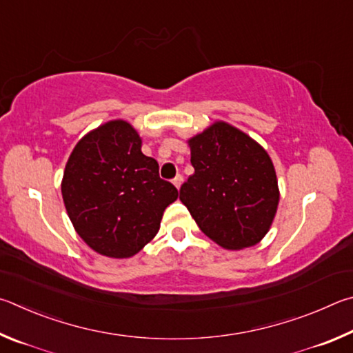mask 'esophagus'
I'll list each match as a JSON object with an SVG mask.
<instances>
[{"instance_id": "34e87169", "label": "esophagus", "mask_w": 353, "mask_h": 353, "mask_svg": "<svg viewBox=\"0 0 353 353\" xmlns=\"http://www.w3.org/2000/svg\"><path fill=\"white\" fill-rule=\"evenodd\" d=\"M172 183H173V186H175L176 189H180V186H181V183H183V176L180 175V173H178V175L173 178L172 180Z\"/></svg>"}]
</instances>
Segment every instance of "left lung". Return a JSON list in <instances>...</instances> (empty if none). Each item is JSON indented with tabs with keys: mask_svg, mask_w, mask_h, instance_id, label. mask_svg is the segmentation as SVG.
<instances>
[{
	"mask_svg": "<svg viewBox=\"0 0 353 353\" xmlns=\"http://www.w3.org/2000/svg\"><path fill=\"white\" fill-rule=\"evenodd\" d=\"M188 142L195 172L181 186L180 200L200 230L225 250L261 242L279 205L276 170L267 150L223 121Z\"/></svg>",
	"mask_w": 353,
	"mask_h": 353,
	"instance_id": "left-lung-1",
	"label": "left lung"
}]
</instances>
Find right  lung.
Returning a JSON list of instances; mask_svg holds the SVG:
<instances>
[{
	"label": "right lung",
	"mask_w": 353,
	"mask_h": 353,
	"mask_svg": "<svg viewBox=\"0 0 353 353\" xmlns=\"http://www.w3.org/2000/svg\"><path fill=\"white\" fill-rule=\"evenodd\" d=\"M142 141L127 121L91 130L68 159L61 195L74 230L91 250L125 259L159 231L165 208L178 199L159 178L157 159L141 152Z\"/></svg>",
	"instance_id": "right-lung-1"
}]
</instances>
